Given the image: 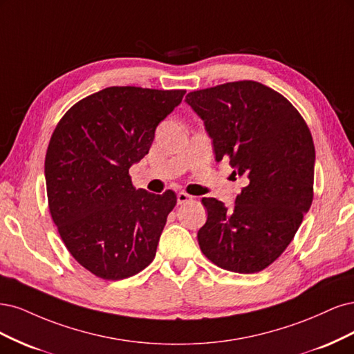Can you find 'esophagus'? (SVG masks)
<instances>
[{"instance_id":"1","label":"esophagus","mask_w":354,"mask_h":354,"mask_svg":"<svg viewBox=\"0 0 354 354\" xmlns=\"http://www.w3.org/2000/svg\"><path fill=\"white\" fill-rule=\"evenodd\" d=\"M178 204H185V203H188V201H191L192 200V197L189 196V194H187V192H178Z\"/></svg>"}]
</instances>
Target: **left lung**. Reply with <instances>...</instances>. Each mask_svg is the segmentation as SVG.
Returning <instances> with one entry per match:
<instances>
[{"instance_id": "1", "label": "left lung", "mask_w": 354, "mask_h": 354, "mask_svg": "<svg viewBox=\"0 0 354 354\" xmlns=\"http://www.w3.org/2000/svg\"><path fill=\"white\" fill-rule=\"evenodd\" d=\"M185 101L203 119L216 162L227 158L232 175L247 182L232 207L201 200L207 209L197 234L201 252L226 270H263L285 252L312 206V133L287 98L254 81L192 91Z\"/></svg>"}]
</instances>
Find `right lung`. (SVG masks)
<instances>
[{
    "label": "right lung",
    "instance_id": "right-lung-1",
    "mask_svg": "<svg viewBox=\"0 0 354 354\" xmlns=\"http://www.w3.org/2000/svg\"><path fill=\"white\" fill-rule=\"evenodd\" d=\"M184 89L109 86L77 101L57 123L45 156L51 218L79 265L106 281L151 263L176 194L132 185L129 167L148 154L157 124Z\"/></svg>",
    "mask_w": 354,
    "mask_h": 354
}]
</instances>
